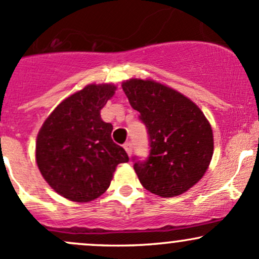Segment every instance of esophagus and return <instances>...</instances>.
Instances as JSON below:
<instances>
[{
	"instance_id": "1",
	"label": "esophagus",
	"mask_w": 259,
	"mask_h": 259,
	"mask_svg": "<svg viewBox=\"0 0 259 259\" xmlns=\"http://www.w3.org/2000/svg\"><path fill=\"white\" fill-rule=\"evenodd\" d=\"M124 149H125V151H126L127 155L132 156V153H133V145H132V143L124 144Z\"/></svg>"
}]
</instances>
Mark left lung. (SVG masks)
<instances>
[{
	"label": "left lung",
	"instance_id": "8db88e82",
	"mask_svg": "<svg viewBox=\"0 0 259 259\" xmlns=\"http://www.w3.org/2000/svg\"><path fill=\"white\" fill-rule=\"evenodd\" d=\"M121 87L150 139L147 160L133 158L140 183L163 198L187 192L201 180L214 153L208 119L194 102L160 82L130 78Z\"/></svg>",
	"mask_w": 259,
	"mask_h": 259
}]
</instances>
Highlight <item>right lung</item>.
<instances>
[{
	"label": "right lung",
	"mask_w": 259,
	"mask_h": 259,
	"mask_svg": "<svg viewBox=\"0 0 259 259\" xmlns=\"http://www.w3.org/2000/svg\"><path fill=\"white\" fill-rule=\"evenodd\" d=\"M115 90L112 83L88 84L64 99L39 130V171L69 200H95L110 186L116 166L129 161L123 147L112 140L113 125L101 118V109Z\"/></svg>",
	"instance_id": "add662e5"
}]
</instances>
